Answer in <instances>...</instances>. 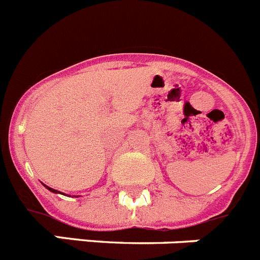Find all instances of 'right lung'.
<instances>
[{
  "label": "right lung",
  "mask_w": 260,
  "mask_h": 260,
  "mask_svg": "<svg viewBox=\"0 0 260 260\" xmlns=\"http://www.w3.org/2000/svg\"><path fill=\"white\" fill-rule=\"evenodd\" d=\"M45 187H47V189L49 190V191H52V192H59V191H57V190H54V189H52V187H49V186H45Z\"/></svg>",
  "instance_id": "add662e5"
}]
</instances>
